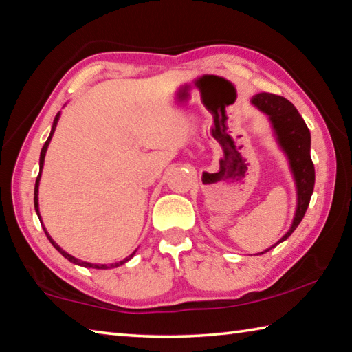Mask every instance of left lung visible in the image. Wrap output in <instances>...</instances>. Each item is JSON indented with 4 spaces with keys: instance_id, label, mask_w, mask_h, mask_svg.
<instances>
[{
    "instance_id": "left-lung-1",
    "label": "left lung",
    "mask_w": 352,
    "mask_h": 352,
    "mask_svg": "<svg viewBox=\"0 0 352 352\" xmlns=\"http://www.w3.org/2000/svg\"><path fill=\"white\" fill-rule=\"evenodd\" d=\"M252 104L258 107L261 111H264L270 118L273 129H275L278 136L279 146L287 153L290 168L296 182L298 205L295 219L290 230L279 241L283 242L294 233L302 217H305L309 201H311L314 192L315 168L311 158V132H309L305 119L298 113L295 105L283 96L272 93H259L253 96ZM269 250H265L262 253H267Z\"/></svg>"
}]
</instances>
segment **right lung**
Returning <instances> with one entry per match:
<instances>
[{"mask_svg": "<svg viewBox=\"0 0 352 352\" xmlns=\"http://www.w3.org/2000/svg\"><path fill=\"white\" fill-rule=\"evenodd\" d=\"M58 116H60V113H57L56 115V118H54V124H52V129H51V133H50V138L46 140V142H45V146H43V148H41V153H40V172H38V177H37V180H35V188H34V206H35V211H37V216H38V219H40V222H41V217H40V212H38V183H40V175H41V168H43V163H45V155H46V148H47V146H50V141H51V138H52V135H54V130H56V126H57V121H58ZM43 230H45V226H43ZM45 233H46V230H45ZM46 237L47 239H50V242L52 243V245H54V248L57 250L58 253H62V256H65V258H67L69 262H73V264H77V265H82V267H88V269H111V267H118V265H122L124 262H127L129 259H132V256L135 254V252L129 256V258H126V259H122V261H119V262H115V264H110V265H105V264H91V262H83V261H80V259H77V258H74V256H71V254H68L67 252H63V250L57 245V243L51 239V236L46 233Z\"/></svg>", "mask_w": 352, "mask_h": 352, "instance_id": "right-lung-1", "label": "right lung"}]
</instances>
